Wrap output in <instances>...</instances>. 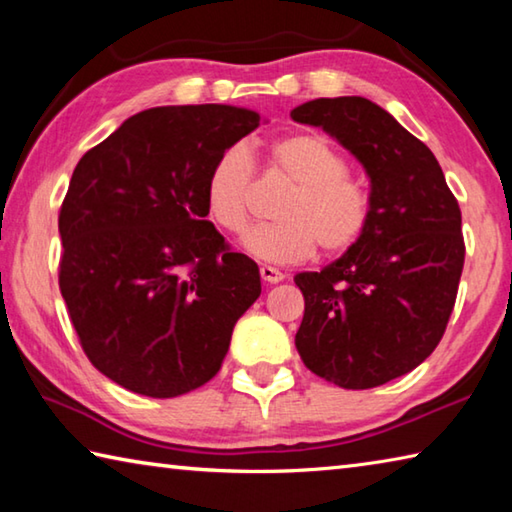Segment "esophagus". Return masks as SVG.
<instances>
[{"label":"esophagus","mask_w":512,"mask_h":512,"mask_svg":"<svg viewBox=\"0 0 512 512\" xmlns=\"http://www.w3.org/2000/svg\"><path fill=\"white\" fill-rule=\"evenodd\" d=\"M259 275H262V280L268 284H277L284 280V273L277 271V268H273V266H262L259 268Z\"/></svg>","instance_id":"1"}]
</instances>
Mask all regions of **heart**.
<instances>
[{
    "instance_id": "obj_1",
    "label": "heart",
    "mask_w": 512,
    "mask_h": 512,
    "mask_svg": "<svg viewBox=\"0 0 512 512\" xmlns=\"http://www.w3.org/2000/svg\"><path fill=\"white\" fill-rule=\"evenodd\" d=\"M271 164L293 183L275 207V223L250 228L241 244L255 259L296 264L314 255H341L366 232L370 198L348 176L341 151L318 133H293L273 142ZM253 158L235 144L216 155L205 180V207L210 219L237 235L248 223Z\"/></svg>"
}]
</instances>
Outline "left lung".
Segmentation results:
<instances>
[{"label": "left lung", "instance_id": "obj_1", "mask_svg": "<svg viewBox=\"0 0 512 512\" xmlns=\"http://www.w3.org/2000/svg\"><path fill=\"white\" fill-rule=\"evenodd\" d=\"M348 149L370 180L361 239L323 271L298 273L305 366L341 388H375L436 350L452 316L465 244L436 155L377 103L314 99L291 110Z\"/></svg>", "mask_w": 512, "mask_h": 512}]
</instances>
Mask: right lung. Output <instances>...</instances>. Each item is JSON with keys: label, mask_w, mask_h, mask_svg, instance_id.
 Masks as SVG:
<instances>
[{"label": "right lung", "mask_w": 512, "mask_h": 512, "mask_svg": "<svg viewBox=\"0 0 512 512\" xmlns=\"http://www.w3.org/2000/svg\"><path fill=\"white\" fill-rule=\"evenodd\" d=\"M259 121L223 103L149 108L76 164L60 293L92 366L128 391L164 400L210 381L262 293L257 264L205 221L207 171Z\"/></svg>", "instance_id": "right-lung-1"}]
</instances>
